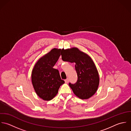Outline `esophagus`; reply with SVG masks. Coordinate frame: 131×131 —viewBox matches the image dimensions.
I'll return each mask as SVG.
<instances>
[{"mask_svg": "<svg viewBox=\"0 0 131 131\" xmlns=\"http://www.w3.org/2000/svg\"><path fill=\"white\" fill-rule=\"evenodd\" d=\"M65 82L66 83H68V82H69V79H65Z\"/></svg>", "mask_w": 131, "mask_h": 131, "instance_id": "34e87169", "label": "esophagus"}]
</instances>
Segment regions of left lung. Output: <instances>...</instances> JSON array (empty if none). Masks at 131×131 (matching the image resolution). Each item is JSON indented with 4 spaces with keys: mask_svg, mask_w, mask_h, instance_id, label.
<instances>
[{
    "mask_svg": "<svg viewBox=\"0 0 131 131\" xmlns=\"http://www.w3.org/2000/svg\"><path fill=\"white\" fill-rule=\"evenodd\" d=\"M64 61L75 63L78 80L74 84L69 83L74 94L80 99H88L97 92L99 76L91 58L77 48L62 49L61 52Z\"/></svg>",
    "mask_w": 131,
    "mask_h": 131,
    "instance_id": "obj_1",
    "label": "left lung"
}]
</instances>
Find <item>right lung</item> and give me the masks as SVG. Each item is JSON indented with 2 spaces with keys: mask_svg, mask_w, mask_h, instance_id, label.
I'll return each mask as SVG.
<instances>
[{
  "mask_svg": "<svg viewBox=\"0 0 131 131\" xmlns=\"http://www.w3.org/2000/svg\"><path fill=\"white\" fill-rule=\"evenodd\" d=\"M61 49L54 48L40 58L32 70V83L37 95L46 101L52 99L65 83L59 70L53 67L60 56Z\"/></svg>",
  "mask_w": 131,
  "mask_h": 131,
  "instance_id": "right-lung-1",
  "label": "right lung"
}]
</instances>
